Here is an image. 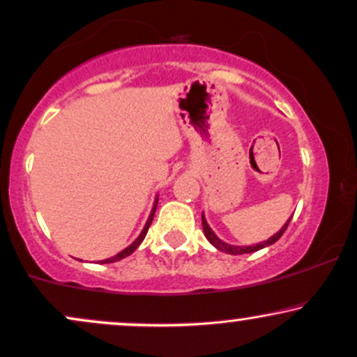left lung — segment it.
<instances>
[{"label": "left lung", "instance_id": "obj_1", "mask_svg": "<svg viewBox=\"0 0 357 357\" xmlns=\"http://www.w3.org/2000/svg\"><path fill=\"white\" fill-rule=\"evenodd\" d=\"M291 218H293V216H291ZM291 218H289V220H287L286 225L282 226L281 229H279L276 234L271 236V238L268 239V241H263V243H259V244H255V246H233V244H227V243H225V241H221V239L218 238V236L213 233L211 227H209L208 221H206V218H204V214H203V216H201V221H203V231H204L206 239H208V241L211 243L214 248L220 249V251H222V252H227V255H246V252L259 251V249H263V248H266V246H271V244L276 243L278 239L281 238L282 234H284V231L287 229V225H289Z\"/></svg>", "mask_w": 357, "mask_h": 357}]
</instances>
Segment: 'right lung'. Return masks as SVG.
Segmentation results:
<instances>
[{
    "mask_svg": "<svg viewBox=\"0 0 357 357\" xmlns=\"http://www.w3.org/2000/svg\"><path fill=\"white\" fill-rule=\"evenodd\" d=\"M156 206H158V197H156V201H154V206H153V209H151V214H149V218H148V221H146L143 231H141V234L137 236L135 241H132L126 249H123L121 252H118V255H116V256L108 257V259H105V261H100L101 264L116 263V261H121V259H124V257H126V256H130V255H132V252H135V249H136L137 246H139L141 243H143V239L146 238V233H148L149 226H151V221H153V218H154V213H156Z\"/></svg>",
    "mask_w": 357,
    "mask_h": 357,
    "instance_id": "obj_1",
    "label": "right lung"
}]
</instances>
